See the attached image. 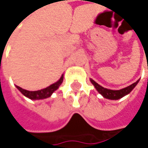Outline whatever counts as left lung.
<instances>
[{
  "mask_svg": "<svg viewBox=\"0 0 148 148\" xmlns=\"http://www.w3.org/2000/svg\"><path fill=\"white\" fill-rule=\"evenodd\" d=\"M91 83L94 84V86L95 87V89L98 90V92L101 94L105 98L110 99V100H119L121 98H122L123 96H125L126 95L129 94L135 88V86L137 84V83L139 80H137L134 84H131L130 86H127L124 89H121L120 90H108L106 89L102 86H100V84H98L95 81H94L93 79H90Z\"/></svg>",
  "mask_w": 148,
  "mask_h": 148,
  "instance_id": "left-lung-1",
  "label": "left lung"
}]
</instances>
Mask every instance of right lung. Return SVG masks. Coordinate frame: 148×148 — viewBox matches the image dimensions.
<instances>
[{
	"instance_id": "add662e5",
	"label": "right lung",
	"mask_w": 148,
	"mask_h": 148,
	"mask_svg": "<svg viewBox=\"0 0 148 148\" xmlns=\"http://www.w3.org/2000/svg\"><path fill=\"white\" fill-rule=\"evenodd\" d=\"M63 80H64V76L62 75V77L59 79L58 81H57L56 83L51 84L50 86H48V87L45 88V89L37 90V91L26 90L22 89V88L19 87V86H16V88L22 92V94H23L25 96H27V98H29L31 100H40V99H45V98L50 97L51 95L59 87V85L62 84Z\"/></svg>"
}]
</instances>
